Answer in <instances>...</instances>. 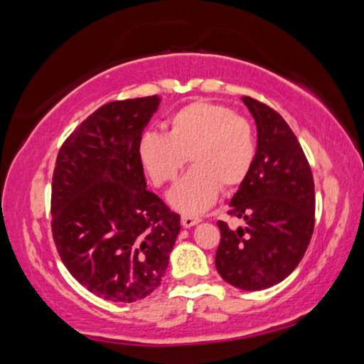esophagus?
Listing matches in <instances>:
<instances>
[{
  "instance_id": "34e87169",
  "label": "esophagus",
  "mask_w": 364,
  "mask_h": 364,
  "mask_svg": "<svg viewBox=\"0 0 364 364\" xmlns=\"http://www.w3.org/2000/svg\"><path fill=\"white\" fill-rule=\"evenodd\" d=\"M201 221V219L199 218H191V216H183L181 218V224H183V228H193V226H196V224Z\"/></svg>"
}]
</instances>
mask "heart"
<instances>
[{"label":"heart","mask_w":364,"mask_h":364,"mask_svg":"<svg viewBox=\"0 0 364 364\" xmlns=\"http://www.w3.org/2000/svg\"><path fill=\"white\" fill-rule=\"evenodd\" d=\"M255 151L250 122L226 105L204 100L175 112L168 133L148 130L138 141V160L156 186L175 180L189 156L193 168L166 194L168 204L186 216L206 213L221 186H239L254 165Z\"/></svg>","instance_id":"obj_1"}]
</instances>
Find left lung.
I'll use <instances>...</instances> for the list:
<instances>
[{
  "label": "left lung",
  "mask_w": 364,
  "mask_h": 364,
  "mask_svg": "<svg viewBox=\"0 0 364 364\" xmlns=\"http://www.w3.org/2000/svg\"><path fill=\"white\" fill-rule=\"evenodd\" d=\"M257 125V151L229 214L245 226L218 221L216 269L240 290L282 282L300 264L315 226V184L309 161L287 122L262 102L242 97Z\"/></svg>",
  "instance_id": "left-lung-1"
}]
</instances>
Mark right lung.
<instances>
[{
	"label": "right lung",
	"mask_w": 364,
	"mask_h": 364,
	"mask_svg": "<svg viewBox=\"0 0 364 364\" xmlns=\"http://www.w3.org/2000/svg\"><path fill=\"white\" fill-rule=\"evenodd\" d=\"M158 95L102 105L60 146L53 176V237L79 284L110 301H136L161 284L180 214L148 191L138 141Z\"/></svg>",
	"instance_id": "obj_1"
}]
</instances>
